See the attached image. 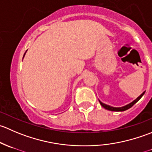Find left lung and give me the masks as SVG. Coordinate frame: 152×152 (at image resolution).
Listing matches in <instances>:
<instances>
[{
	"instance_id": "left-lung-1",
	"label": "left lung",
	"mask_w": 152,
	"mask_h": 152,
	"mask_svg": "<svg viewBox=\"0 0 152 152\" xmlns=\"http://www.w3.org/2000/svg\"><path fill=\"white\" fill-rule=\"evenodd\" d=\"M145 91H144L143 93H141V94L140 95V96H138V97L136 99H134L133 102H132L131 103L128 104L124 106V107H112V106H110V105H107L106 104L104 103H102L101 101H99V102H100L101 105L102 106V107H104V108H105L106 110H110V111H115V112H122V111H125V110H128V109L131 108L132 107L133 105L135 103H137V102H138L139 100H140V99L142 98V96H143L144 93H145Z\"/></svg>"
}]
</instances>
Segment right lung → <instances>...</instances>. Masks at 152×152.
Returning a JSON list of instances; mask_svg holds the SVG:
<instances>
[{"label":"right lung","mask_w":152,"mask_h":152,"mask_svg":"<svg viewBox=\"0 0 152 152\" xmlns=\"http://www.w3.org/2000/svg\"><path fill=\"white\" fill-rule=\"evenodd\" d=\"M26 51H27V50H26ZM26 53H24V55H23V57H24V56H25V54H26Z\"/></svg>","instance_id":"obj_1"}]
</instances>
